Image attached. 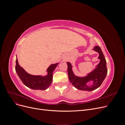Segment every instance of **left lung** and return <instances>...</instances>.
I'll return each instance as SVG.
<instances>
[{
    "instance_id": "left-lung-1",
    "label": "left lung",
    "mask_w": 125,
    "mask_h": 125,
    "mask_svg": "<svg viewBox=\"0 0 125 125\" xmlns=\"http://www.w3.org/2000/svg\"><path fill=\"white\" fill-rule=\"evenodd\" d=\"M93 50L99 54L98 58L100 62L96 66V68L85 77H80L75 75L72 69L73 66L69 62H67L69 80L72 84L78 90L91 91L96 89L102 84L107 74L106 62L101 48L96 46L94 47ZM89 82H93L92 85L89 86L87 85Z\"/></svg>"
}]
</instances>
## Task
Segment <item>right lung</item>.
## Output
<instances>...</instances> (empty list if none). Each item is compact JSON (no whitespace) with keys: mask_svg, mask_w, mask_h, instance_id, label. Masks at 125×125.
<instances>
[{"mask_svg":"<svg viewBox=\"0 0 125 125\" xmlns=\"http://www.w3.org/2000/svg\"><path fill=\"white\" fill-rule=\"evenodd\" d=\"M59 63L52 64L47 69V74L45 76L30 74L19 65L16 59V71L23 84L28 88L33 90H45L51 84L52 80V73Z\"/></svg>","mask_w":125,"mask_h":125,"instance_id":"1","label":"right lung"}]
</instances>
